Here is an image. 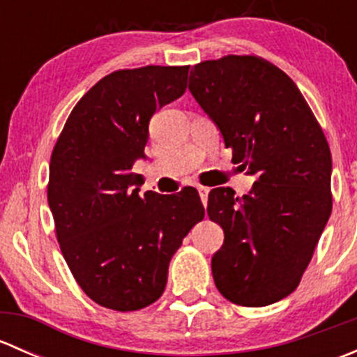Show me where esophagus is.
Instances as JSON below:
<instances>
[{
	"instance_id": "obj_1",
	"label": "esophagus",
	"mask_w": 357,
	"mask_h": 357,
	"mask_svg": "<svg viewBox=\"0 0 357 357\" xmlns=\"http://www.w3.org/2000/svg\"><path fill=\"white\" fill-rule=\"evenodd\" d=\"M199 195L202 199V204L207 205V197H208V192H211V188H207V186H199Z\"/></svg>"
}]
</instances>
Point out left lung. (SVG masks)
I'll return each mask as SVG.
<instances>
[{
	"label": "left lung",
	"instance_id": "8db88e82",
	"mask_svg": "<svg viewBox=\"0 0 357 357\" xmlns=\"http://www.w3.org/2000/svg\"><path fill=\"white\" fill-rule=\"evenodd\" d=\"M190 91L215 122L235 164L255 174L250 193H208L207 214L225 243L212 276L245 307L278 302L298 287L332 214V153L289 75L255 55L197 63Z\"/></svg>",
	"mask_w": 357,
	"mask_h": 357
}]
</instances>
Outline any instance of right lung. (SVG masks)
<instances>
[{"mask_svg": "<svg viewBox=\"0 0 357 357\" xmlns=\"http://www.w3.org/2000/svg\"><path fill=\"white\" fill-rule=\"evenodd\" d=\"M190 66L122 68L77 102L50 160L48 204L63 259L82 291L114 311H138L164 294L174 252L205 208L199 192L139 195L131 172L149 124L186 91Z\"/></svg>", "mask_w": 357, "mask_h": 357, "instance_id": "1", "label": "right lung"}]
</instances>
